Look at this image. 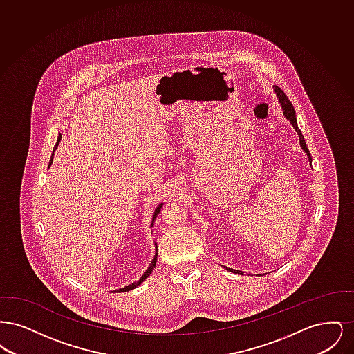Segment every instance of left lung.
Instances as JSON below:
<instances>
[{"instance_id":"obj_1","label":"left lung","mask_w":354,"mask_h":354,"mask_svg":"<svg viewBox=\"0 0 354 354\" xmlns=\"http://www.w3.org/2000/svg\"><path fill=\"white\" fill-rule=\"evenodd\" d=\"M274 91H276V94H277V98H279V101L281 103V107H283V111H284V115H286V119L292 123V126L295 127V130L297 131V134L300 136V145H301V147L304 149V151L306 152V155L309 156V160H312V158H310V152L308 150V146H306V143H305V139H304L303 133L300 131V129H299V126H297V122H296V113H295V109H293V104L290 103V101L288 100V97H286V94H284V91L279 87V86H274ZM228 270H231V272H234V273H241L240 270H231V268H228Z\"/></svg>"}]
</instances>
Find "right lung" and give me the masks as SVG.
Wrapping results in <instances>:
<instances>
[{
	"label": "right lung",
	"mask_w": 354,
	"mask_h": 354,
	"mask_svg": "<svg viewBox=\"0 0 354 354\" xmlns=\"http://www.w3.org/2000/svg\"><path fill=\"white\" fill-rule=\"evenodd\" d=\"M61 142V134L58 135V140H57V143H55V146H54V150H53V153H51L50 162H49V167H50L51 163H53V156H54V151H55V149L58 147V143ZM162 205L163 204H159V207L155 209V212H153V218H152L151 227L153 225V221L156 219V216L159 215V212H160V208H162ZM156 257H158V252L155 253V256H153V259H152L151 264H150V267H149V270H146L145 273H143V276L139 279V281H136L134 284H131V286H124V288H122V289H118L117 292H127V290H131V289H134L136 286H139V284H142L150 274H151L152 270L155 268V266H156Z\"/></svg>",
	"instance_id": "obj_1"
}]
</instances>
